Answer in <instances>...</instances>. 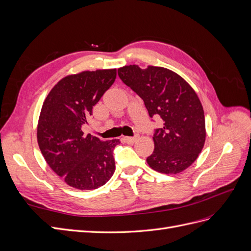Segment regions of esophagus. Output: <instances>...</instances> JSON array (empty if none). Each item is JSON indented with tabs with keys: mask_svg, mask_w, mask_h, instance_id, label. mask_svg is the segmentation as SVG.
<instances>
[{
	"mask_svg": "<svg viewBox=\"0 0 251 251\" xmlns=\"http://www.w3.org/2000/svg\"><path fill=\"white\" fill-rule=\"evenodd\" d=\"M138 137H139V135L136 134L133 136V137H125V141L127 143H134L136 140L138 139Z\"/></svg>",
	"mask_w": 251,
	"mask_h": 251,
	"instance_id": "34e87169",
	"label": "esophagus"
}]
</instances>
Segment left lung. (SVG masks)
Returning a JSON list of instances; mask_svg holds the SVG:
<instances>
[{"label": "left lung", "instance_id": "8db88e82", "mask_svg": "<svg viewBox=\"0 0 251 251\" xmlns=\"http://www.w3.org/2000/svg\"><path fill=\"white\" fill-rule=\"evenodd\" d=\"M118 76L144 101L151 118L162 119V126L154 132L153 154L147 158L151 168L171 175L192 165L206 136L204 111L193 88L162 67L125 66Z\"/></svg>", "mask_w": 251, "mask_h": 251}]
</instances>
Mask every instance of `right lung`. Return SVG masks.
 <instances>
[{"label":"right lung","mask_w":251,"mask_h":251,"mask_svg":"<svg viewBox=\"0 0 251 251\" xmlns=\"http://www.w3.org/2000/svg\"><path fill=\"white\" fill-rule=\"evenodd\" d=\"M116 79V69L69 75L53 87L43 103L37 142L45 160L68 185L87 191L104 185L115 172L113 151L119 139L85 135L94 105Z\"/></svg>","instance_id":"add662e5"}]
</instances>
